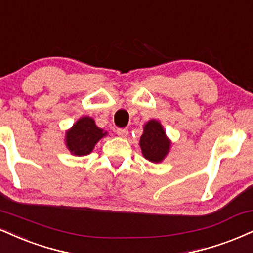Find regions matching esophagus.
I'll return each instance as SVG.
<instances>
[{"label": "esophagus", "mask_w": 253, "mask_h": 253, "mask_svg": "<svg viewBox=\"0 0 253 253\" xmlns=\"http://www.w3.org/2000/svg\"><path fill=\"white\" fill-rule=\"evenodd\" d=\"M115 133H117L119 136H121V138H125V136L128 134V129H127V128H117Z\"/></svg>", "instance_id": "34e87169"}]
</instances>
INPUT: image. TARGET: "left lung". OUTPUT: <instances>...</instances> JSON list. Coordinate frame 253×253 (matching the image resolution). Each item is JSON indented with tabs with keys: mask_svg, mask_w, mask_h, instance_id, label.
Here are the masks:
<instances>
[{
	"mask_svg": "<svg viewBox=\"0 0 253 253\" xmlns=\"http://www.w3.org/2000/svg\"><path fill=\"white\" fill-rule=\"evenodd\" d=\"M142 154L152 163H160L169 153V141L161 125L156 120L148 121L144 127V134L140 138Z\"/></svg>",
	"mask_w": 253,
	"mask_h": 253,
	"instance_id": "left-lung-1",
	"label": "left lung"
}]
</instances>
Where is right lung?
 <instances>
[{
    "mask_svg": "<svg viewBox=\"0 0 253 253\" xmlns=\"http://www.w3.org/2000/svg\"><path fill=\"white\" fill-rule=\"evenodd\" d=\"M106 133L96 126L92 118L84 117L67 132L66 142L69 151L75 156H86L93 151L94 146Z\"/></svg>",
    "mask_w": 253,
    "mask_h": 253,
    "instance_id": "1",
    "label": "right lung"
}]
</instances>
